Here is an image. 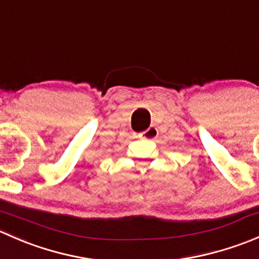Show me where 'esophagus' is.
<instances>
[{
    "mask_svg": "<svg viewBox=\"0 0 259 259\" xmlns=\"http://www.w3.org/2000/svg\"><path fill=\"white\" fill-rule=\"evenodd\" d=\"M158 129H156L155 126H150L148 130H145V132H143L142 134H140V137L144 138L146 140H154L155 138H158Z\"/></svg>",
    "mask_w": 259,
    "mask_h": 259,
    "instance_id": "obj_1",
    "label": "esophagus"
}]
</instances>
